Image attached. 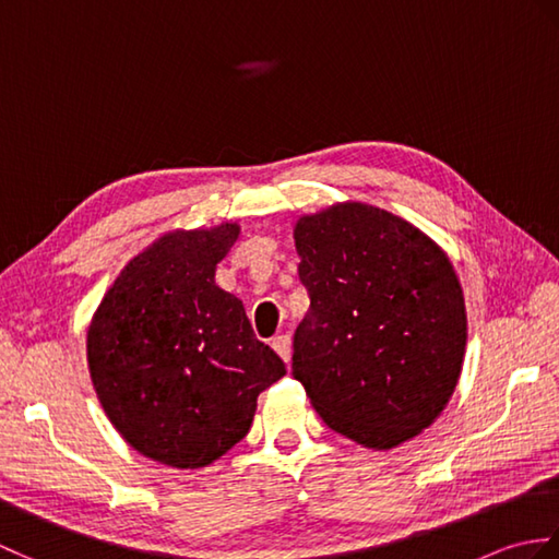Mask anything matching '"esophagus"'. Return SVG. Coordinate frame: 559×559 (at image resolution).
<instances>
[{"instance_id":"esophagus-1","label":"esophagus","mask_w":559,"mask_h":559,"mask_svg":"<svg viewBox=\"0 0 559 559\" xmlns=\"http://www.w3.org/2000/svg\"><path fill=\"white\" fill-rule=\"evenodd\" d=\"M271 346H273V350H276L281 358H283V362L286 365H290V355H293V346H290V336L288 334H281V336H276L271 341Z\"/></svg>"}]
</instances>
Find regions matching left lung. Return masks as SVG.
I'll list each match as a JSON object with an SVG mask.
<instances>
[{
  "mask_svg": "<svg viewBox=\"0 0 559 559\" xmlns=\"http://www.w3.org/2000/svg\"><path fill=\"white\" fill-rule=\"evenodd\" d=\"M310 295L293 338V377L331 430L391 449L454 394L466 305L454 266L394 213L338 204L295 225Z\"/></svg>",
  "mask_w": 559,
  "mask_h": 559,
  "instance_id": "1",
  "label": "left lung"
}]
</instances>
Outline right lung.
<instances>
[{"label":"right lung","mask_w":559,"mask_h":559,"mask_svg":"<svg viewBox=\"0 0 559 559\" xmlns=\"http://www.w3.org/2000/svg\"><path fill=\"white\" fill-rule=\"evenodd\" d=\"M240 228L170 233L129 261L88 329L96 394L129 444L201 468L249 432L257 396L286 374L216 264Z\"/></svg>","instance_id":"right-lung-1"}]
</instances>
